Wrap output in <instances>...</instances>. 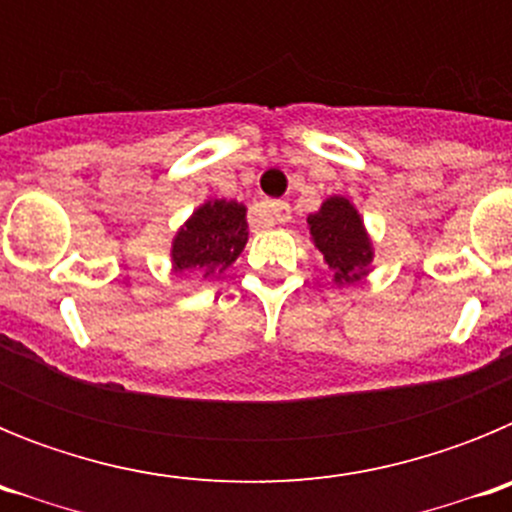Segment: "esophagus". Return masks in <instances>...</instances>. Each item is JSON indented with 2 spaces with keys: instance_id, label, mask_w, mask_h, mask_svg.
<instances>
[{
  "instance_id": "1",
  "label": "esophagus",
  "mask_w": 512,
  "mask_h": 512,
  "mask_svg": "<svg viewBox=\"0 0 512 512\" xmlns=\"http://www.w3.org/2000/svg\"><path fill=\"white\" fill-rule=\"evenodd\" d=\"M259 220L266 225H277V223H287L289 220V205L287 202L279 200H266L259 205Z\"/></svg>"
}]
</instances>
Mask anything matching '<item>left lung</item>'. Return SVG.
Returning <instances> with one entry per match:
<instances>
[{"label":"left lung","instance_id":"8db88e82","mask_svg":"<svg viewBox=\"0 0 512 512\" xmlns=\"http://www.w3.org/2000/svg\"><path fill=\"white\" fill-rule=\"evenodd\" d=\"M307 228L336 284H356L372 271L374 243L351 200L328 197L318 212L307 215Z\"/></svg>","mask_w":512,"mask_h":512}]
</instances>
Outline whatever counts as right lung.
Here are the masks:
<instances>
[{
  "instance_id": "right-lung-1",
  "label": "right lung",
  "mask_w": 512,
  "mask_h": 512,
  "mask_svg": "<svg viewBox=\"0 0 512 512\" xmlns=\"http://www.w3.org/2000/svg\"><path fill=\"white\" fill-rule=\"evenodd\" d=\"M248 241L246 205L235 200H207L189 215L171 241V269L220 277Z\"/></svg>"
}]
</instances>
